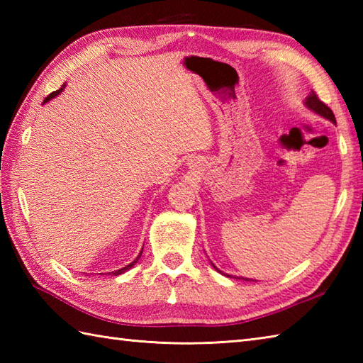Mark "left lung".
Wrapping results in <instances>:
<instances>
[{"mask_svg": "<svg viewBox=\"0 0 363 363\" xmlns=\"http://www.w3.org/2000/svg\"><path fill=\"white\" fill-rule=\"evenodd\" d=\"M307 107H309L311 111H313L315 113H318V115H321V117H325L326 120H329V121H333V123H337L335 121V115H334V112L329 109V107L321 101V99L317 96V94H315V91H312V94H309V96L306 98V103H304ZM212 267L217 269L218 273H221L223 274V272H220V269L215 267L213 264H212ZM230 277V276H229ZM242 279H245V281H250L248 277H242Z\"/></svg>", "mask_w": 363, "mask_h": 363, "instance_id": "obj_1", "label": "left lung"}]
</instances>
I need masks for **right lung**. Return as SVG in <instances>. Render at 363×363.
I'll return each mask as SVG.
<instances>
[{
    "instance_id": "obj_1",
    "label": "right lung",
    "mask_w": 363,
    "mask_h": 363,
    "mask_svg": "<svg viewBox=\"0 0 363 363\" xmlns=\"http://www.w3.org/2000/svg\"><path fill=\"white\" fill-rule=\"evenodd\" d=\"M62 90H64V86H62V87H60L59 90H56V91H52V94H50L48 96H46V98H45V101H43V103H48V101H50V99H52L54 96H57V95H59V94H60V91H62ZM142 251H143V250H142ZM142 251H140V254H138V257H137V259H135L134 262H130V264H129V265H126V267H123V268L117 269V272H111V273H107V274H112V276H118V274H121V273H125V272H128V269H129V268H133V267H134V265L137 264V260H138V259H140V256H142ZM101 274H103V273H101Z\"/></svg>"
}]
</instances>
